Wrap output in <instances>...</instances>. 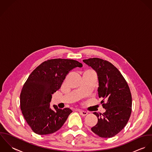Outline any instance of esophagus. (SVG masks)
Segmentation results:
<instances>
[{"label": "esophagus", "instance_id": "1", "mask_svg": "<svg viewBox=\"0 0 152 152\" xmlns=\"http://www.w3.org/2000/svg\"><path fill=\"white\" fill-rule=\"evenodd\" d=\"M79 112L80 113V114L83 116H86L88 115V112H86V111H84V110H79Z\"/></svg>", "mask_w": 152, "mask_h": 152}]
</instances>
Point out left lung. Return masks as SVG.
<instances>
[{"mask_svg": "<svg viewBox=\"0 0 152 152\" xmlns=\"http://www.w3.org/2000/svg\"><path fill=\"white\" fill-rule=\"evenodd\" d=\"M83 61L97 73L98 94L103 99L101 103L106 109L103 114L93 113L98 121L91 131L100 137H113L124 127L131 115L132 99L129 87L119 70L109 61L96 58Z\"/></svg>", "mask_w": 152, "mask_h": 152, "instance_id": "obj_1", "label": "left lung"}]
</instances>
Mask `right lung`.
Listing matches in <instances>:
<instances>
[{
    "mask_svg": "<svg viewBox=\"0 0 152 152\" xmlns=\"http://www.w3.org/2000/svg\"><path fill=\"white\" fill-rule=\"evenodd\" d=\"M82 64L72 59L45 61L28 77L20 93V109L29 126L36 134H49L59 130L72 112L69 108L50 107L52 94L59 90L66 75Z\"/></svg>",
    "mask_w": 152,
    "mask_h": 152,
    "instance_id": "right-lung-1",
    "label": "right lung"
}]
</instances>
